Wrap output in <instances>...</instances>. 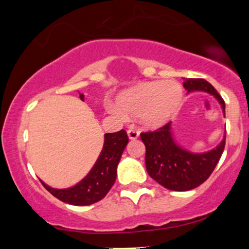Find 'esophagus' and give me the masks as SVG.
I'll list each match as a JSON object with an SVG mask.
<instances>
[{
	"label": "esophagus",
	"mask_w": 249,
	"mask_h": 249,
	"mask_svg": "<svg viewBox=\"0 0 249 249\" xmlns=\"http://www.w3.org/2000/svg\"><path fill=\"white\" fill-rule=\"evenodd\" d=\"M128 137H129V139H132V141H135V139H137L139 137V131L135 130V129H129V130H128Z\"/></svg>",
	"instance_id": "esophagus-1"
}]
</instances>
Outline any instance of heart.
<instances>
[{"mask_svg": "<svg viewBox=\"0 0 249 249\" xmlns=\"http://www.w3.org/2000/svg\"><path fill=\"white\" fill-rule=\"evenodd\" d=\"M183 100L182 86L176 80L149 81L119 95L118 105L107 102V111L115 117L141 118L147 127L165 124L177 114Z\"/></svg>", "mask_w": 249, "mask_h": 249, "instance_id": "b5f03b06", "label": "heart"}]
</instances>
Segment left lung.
Returning <instances> with one entry per match:
<instances>
[{
	"label": "left lung",
	"mask_w": 249,
	"mask_h": 249,
	"mask_svg": "<svg viewBox=\"0 0 249 249\" xmlns=\"http://www.w3.org/2000/svg\"><path fill=\"white\" fill-rule=\"evenodd\" d=\"M183 87L190 91H206L219 101L226 117V105L215 88L205 79H185ZM141 138L146 147L145 163L148 175L175 192H186L206 181L215 169L226 145V134L215 148L205 153H192L180 147L171 132V122L155 131L142 132Z\"/></svg>",
	"instance_id": "left-lung-1"
}]
</instances>
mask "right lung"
<instances>
[{"label": "right lung", "mask_w": 249, "mask_h": 249, "mask_svg": "<svg viewBox=\"0 0 249 249\" xmlns=\"http://www.w3.org/2000/svg\"><path fill=\"white\" fill-rule=\"evenodd\" d=\"M81 101L84 95L79 94ZM129 142L125 130L104 135V146L89 173L71 188L55 189L40 182L57 199L76 206L90 205L104 198L117 178V168Z\"/></svg>", "instance_id": "right-lung-1"}]
</instances>
